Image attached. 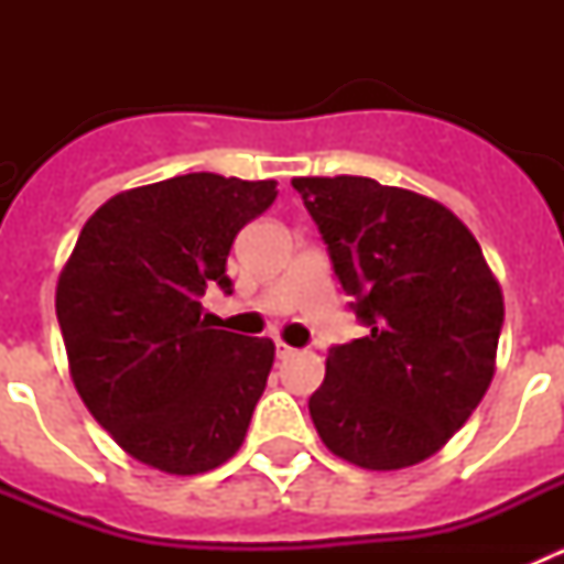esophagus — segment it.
I'll list each match as a JSON object with an SVG mask.
<instances>
[{"instance_id": "1", "label": "esophagus", "mask_w": 564, "mask_h": 564, "mask_svg": "<svg viewBox=\"0 0 564 564\" xmlns=\"http://www.w3.org/2000/svg\"><path fill=\"white\" fill-rule=\"evenodd\" d=\"M273 347H276V358H291L293 352H296V350H293V347H291V344L279 341V338H276V341H273Z\"/></svg>"}]
</instances>
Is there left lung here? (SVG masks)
<instances>
[{"label": "left lung", "instance_id": "8db88e82", "mask_svg": "<svg viewBox=\"0 0 564 564\" xmlns=\"http://www.w3.org/2000/svg\"><path fill=\"white\" fill-rule=\"evenodd\" d=\"M367 336L327 352L311 417L333 455L372 471L449 441L495 376L502 293L477 239L437 200L372 177H293Z\"/></svg>", "mask_w": 564, "mask_h": 564}]
</instances>
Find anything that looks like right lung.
<instances>
[{"instance_id":"add662e5","label":"right lung","mask_w":564,"mask_h":564,"mask_svg":"<svg viewBox=\"0 0 564 564\" xmlns=\"http://www.w3.org/2000/svg\"><path fill=\"white\" fill-rule=\"evenodd\" d=\"M273 200L276 181L192 172L115 194L84 223L58 327L78 395L134 460L200 475L246 441L273 341L208 327L200 296L231 293L234 237Z\"/></svg>"}]
</instances>
